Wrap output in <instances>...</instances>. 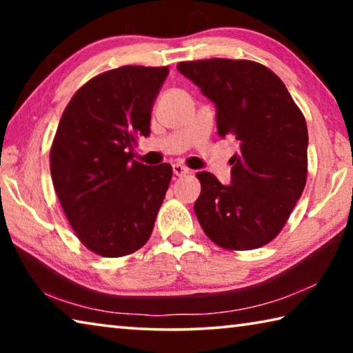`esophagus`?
<instances>
[{
    "mask_svg": "<svg viewBox=\"0 0 353 353\" xmlns=\"http://www.w3.org/2000/svg\"><path fill=\"white\" fill-rule=\"evenodd\" d=\"M172 172H174V176L182 177V176H187L190 170L187 168V166H183L181 163H174V165H172Z\"/></svg>",
    "mask_w": 353,
    "mask_h": 353,
    "instance_id": "obj_1",
    "label": "esophagus"
}]
</instances>
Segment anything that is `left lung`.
Instances as JSON below:
<instances>
[{
  "instance_id": "1",
  "label": "left lung",
  "mask_w": 353,
  "mask_h": 353,
  "mask_svg": "<svg viewBox=\"0 0 353 353\" xmlns=\"http://www.w3.org/2000/svg\"><path fill=\"white\" fill-rule=\"evenodd\" d=\"M177 70L216 105L219 137L232 135L240 152L230 159L232 183L198 172L194 213L218 246L250 250L272 241L307 182L308 130L280 77L252 61L207 59Z\"/></svg>"
}]
</instances>
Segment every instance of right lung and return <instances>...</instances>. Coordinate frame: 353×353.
<instances>
[{
  "label": "right lung",
  "mask_w": 353,
  "mask_h": 353,
  "mask_svg": "<svg viewBox=\"0 0 353 353\" xmlns=\"http://www.w3.org/2000/svg\"><path fill=\"white\" fill-rule=\"evenodd\" d=\"M168 71L109 70L83 83L62 113L50 151L52 183L77 238L98 255H129L152 234L172 168L132 157L137 139L151 132L152 105Z\"/></svg>",
  "instance_id": "add662e5"
}]
</instances>
